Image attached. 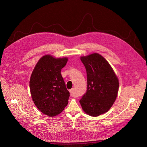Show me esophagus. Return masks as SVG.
<instances>
[{"mask_svg":"<svg viewBox=\"0 0 147 147\" xmlns=\"http://www.w3.org/2000/svg\"><path fill=\"white\" fill-rule=\"evenodd\" d=\"M70 91V95L71 96L74 97L75 96V93H74V88H71V90H69Z\"/></svg>","mask_w":147,"mask_h":147,"instance_id":"34e87169","label":"esophagus"}]
</instances>
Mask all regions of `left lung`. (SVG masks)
I'll use <instances>...</instances> for the list:
<instances>
[{
	"label": "left lung",
	"mask_w": 147,
	"mask_h": 147,
	"mask_svg": "<svg viewBox=\"0 0 147 147\" xmlns=\"http://www.w3.org/2000/svg\"><path fill=\"white\" fill-rule=\"evenodd\" d=\"M87 71V90L80 100L87 114L98 116L107 112L117 96L119 82L108 61L98 53L81 56Z\"/></svg>",
	"instance_id": "8db88e82"
}]
</instances>
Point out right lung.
<instances>
[{
    "instance_id": "obj_1",
    "label": "right lung",
    "mask_w": 147,
    "mask_h": 147,
    "mask_svg": "<svg viewBox=\"0 0 147 147\" xmlns=\"http://www.w3.org/2000/svg\"><path fill=\"white\" fill-rule=\"evenodd\" d=\"M67 57H42L35 65L30 81L31 97L37 108L50 117L60 114L68 104L70 93L60 71Z\"/></svg>"
}]
</instances>
